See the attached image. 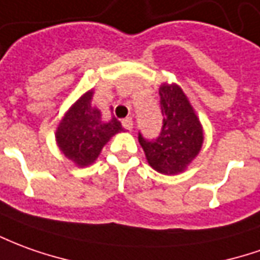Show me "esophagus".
Listing matches in <instances>:
<instances>
[{
    "mask_svg": "<svg viewBox=\"0 0 260 260\" xmlns=\"http://www.w3.org/2000/svg\"><path fill=\"white\" fill-rule=\"evenodd\" d=\"M121 126L124 127L126 130H133L134 127V121L132 117H126V119L121 120Z\"/></svg>",
    "mask_w": 260,
    "mask_h": 260,
    "instance_id": "esophagus-1",
    "label": "esophagus"
}]
</instances>
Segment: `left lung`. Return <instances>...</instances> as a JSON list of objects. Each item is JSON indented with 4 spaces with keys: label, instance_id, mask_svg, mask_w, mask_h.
Segmentation results:
<instances>
[{
    "label": "left lung",
    "instance_id": "1",
    "mask_svg": "<svg viewBox=\"0 0 260 260\" xmlns=\"http://www.w3.org/2000/svg\"><path fill=\"white\" fill-rule=\"evenodd\" d=\"M162 126L158 137L148 140L139 132V141L148 164L161 174L184 171L198 155L204 134L191 103L177 85L160 87Z\"/></svg>",
    "mask_w": 260,
    "mask_h": 260
}]
</instances>
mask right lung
Returning <instances> with one entry per match:
<instances>
[{"mask_svg":"<svg viewBox=\"0 0 260 260\" xmlns=\"http://www.w3.org/2000/svg\"><path fill=\"white\" fill-rule=\"evenodd\" d=\"M92 90L85 93L69 109L56 130L60 151L79 167L92 164L109 139L123 130L116 117L107 123L102 121L100 112L92 106Z\"/></svg>","mask_w":260,"mask_h":260,"instance_id":"obj_1","label":"right lung"}]
</instances>
